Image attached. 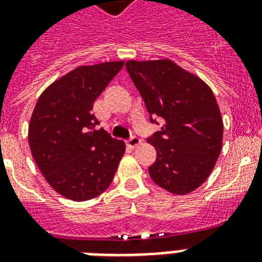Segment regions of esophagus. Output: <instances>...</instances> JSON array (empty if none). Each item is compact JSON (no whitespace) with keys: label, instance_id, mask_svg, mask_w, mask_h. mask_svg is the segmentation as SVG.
<instances>
[{"label":"esophagus","instance_id":"esophagus-1","mask_svg":"<svg viewBox=\"0 0 262 262\" xmlns=\"http://www.w3.org/2000/svg\"><path fill=\"white\" fill-rule=\"evenodd\" d=\"M126 144H127V147L136 148L137 145H140V144H141V140H140L139 137H136V136H132L130 139L126 141Z\"/></svg>","mask_w":262,"mask_h":262}]
</instances>
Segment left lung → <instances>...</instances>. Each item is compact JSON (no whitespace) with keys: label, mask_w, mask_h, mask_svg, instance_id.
I'll return each instance as SVG.
<instances>
[{"label":"left lung","mask_w":262,"mask_h":262,"mask_svg":"<svg viewBox=\"0 0 262 262\" xmlns=\"http://www.w3.org/2000/svg\"><path fill=\"white\" fill-rule=\"evenodd\" d=\"M127 73L148 113L163 126L148 139L156 162L152 181L174 194L201 186L215 167L223 144V119L212 90L171 59L126 61Z\"/></svg>","instance_id":"1"}]
</instances>
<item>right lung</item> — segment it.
I'll return each instance as SVG.
<instances>
[{
	"instance_id": "right-lung-1",
	"label": "right lung",
	"mask_w": 262,
	"mask_h": 262,
	"mask_svg": "<svg viewBox=\"0 0 262 262\" xmlns=\"http://www.w3.org/2000/svg\"><path fill=\"white\" fill-rule=\"evenodd\" d=\"M123 61L81 65L51 83L31 115V154L49 185L63 197L87 201L102 194L125 154V143L95 130L92 106Z\"/></svg>"
}]
</instances>
